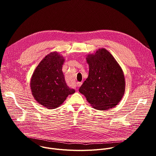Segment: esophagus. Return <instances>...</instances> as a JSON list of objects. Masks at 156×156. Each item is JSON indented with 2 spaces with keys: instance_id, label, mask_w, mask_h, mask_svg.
<instances>
[{
  "instance_id": "esophagus-1",
  "label": "esophagus",
  "mask_w": 156,
  "mask_h": 156,
  "mask_svg": "<svg viewBox=\"0 0 156 156\" xmlns=\"http://www.w3.org/2000/svg\"><path fill=\"white\" fill-rule=\"evenodd\" d=\"M82 84V82H77V83H76V85H77V86H80Z\"/></svg>"
}]
</instances>
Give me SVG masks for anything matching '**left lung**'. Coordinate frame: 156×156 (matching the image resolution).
<instances>
[{
  "label": "left lung",
  "mask_w": 156,
  "mask_h": 156,
  "mask_svg": "<svg viewBox=\"0 0 156 156\" xmlns=\"http://www.w3.org/2000/svg\"><path fill=\"white\" fill-rule=\"evenodd\" d=\"M88 77L79 89L91 105L99 110L115 107L125 91V80L121 66L107 49L101 48L86 57Z\"/></svg>",
  "instance_id": "left-lung-1"
}]
</instances>
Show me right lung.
Segmentation results:
<instances>
[{"label":"right lung","instance_id":"1","mask_svg":"<svg viewBox=\"0 0 156 156\" xmlns=\"http://www.w3.org/2000/svg\"><path fill=\"white\" fill-rule=\"evenodd\" d=\"M65 57L57 52L44 57L35 69L30 88L34 99L48 109L61 105L69 95L75 91L66 85L62 72Z\"/></svg>","mask_w":156,"mask_h":156}]
</instances>
